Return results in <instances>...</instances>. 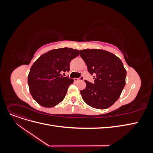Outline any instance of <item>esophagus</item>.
<instances>
[{
    "instance_id": "obj_1",
    "label": "esophagus",
    "mask_w": 153,
    "mask_h": 153,
    "mask_svg": "<svg viewBox=\"0 0 153 153\" xmlns=\"http://www.w3.org/2000/svg\"><path fill=\"white\" fill-rule=\"evenodd\" d=\"M84 80V76H81L80 78H74V81L75 82H78V81H80V80Z\"/></svg>"
}]
</instances>
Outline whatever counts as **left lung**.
<instances>
[{
    "label": "left lung",
    "mask_w": 153,
    "mask_h": 153,
    "mask_svg": "<svg viewBox=\"0 0 153 153\" xmlns=\"http://www.w3.org/2000/svg\"><path fill=\"white\" fill-rule=\"evenodd\" d=\"M80 55L94 79V84L85 80V89L80 91L82 99L97 109L110 107L118 100L126 84V71L121 59L99 49L80 50Z\"/></svg>",
    "instance_id": "8db88e82"
}]
</instances>
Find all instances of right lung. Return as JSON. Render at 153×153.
Segmentation results:
<instances>
[{"mask_svg": "<svg viewBox=\"0 0 153 153\" xmlns=\"http://www.w3.org/2000/svg\"><path fill=\"white\" fill-rule=\"evenodd\" d=\"M78 55L79 50L61 48L50 50L36 60L30 69L28 85L37 103L50 108L64 100L74 80L62 73L69 71L71 61Z\"/></svg>", "mask_w": 153, "mask_h": 153, "instance_id": "obj_1", "label": "right lung"}]
</instances>
